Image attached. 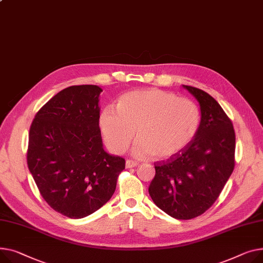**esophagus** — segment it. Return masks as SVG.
Returning a JSON list of instances; mask_svg holds the SVG:
<instances>
[{"label": "esophagus", "mask_w": 263, "mask_h": 263, "mask_svg": "<svg viewBox=\"0 0 263 263\" xmlns=\"http://www.w3.org/2000/svg\"><path fill=\"white\" fill-rule=\"evenodd\" d=\"M137 165H138V163L135 162V161H131V160L126 161V167L127 168H133V167H136Z\"/></svg>", "instance_id": "esophagus-1"}]
</instances>
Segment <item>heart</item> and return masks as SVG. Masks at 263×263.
I'll return each instance as SVG.
<instances>
[{"label": "heart", "instance_id": "obj_1", "mask_svg": "<svg viewBox=\"0 0 263 263\" xmlns=\"http://www.w3.org/2000/svg\"><path fill=\"white\" fill-rule=\"evenodd\" d=\"M201 121L197 103L177 94L159 90H139L121 95L117 110L104 108L99 128L114 153L127 150L135 135L133 153L165 160L185 149L195 138Z\"/></svg>", "mask_w": 263, "mask_h": 263}]
</instances>
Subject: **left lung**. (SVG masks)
<instances>
[{
    "label": "left lung",
    "mask_w": 263,
    "mask_h": 263,
    "mask_svg": "<svg viewBox=\"0 0 263 263\" xmlns=\"http://www.w3.org/2000/svg\"><path fill=\"white\" fill-rule=\"evenodd\" d=\"M183 87L200 104V127L185 149L154 164L149 195L170 217L189 220L216 202L230 179L235 167L236 136L231 119L215 98L197 87Z\"/></svg>",
    "instance_id": "1"
}]
</instances>
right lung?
<instances>
[{"label":"right lung","instance_id":"obj_1","mask_svg":"<svg viewBox=\"0 0 263 263\" xmlns=\"http://www.w3.org/2000/svg\"><path fill=\"white\" fill-rule=\"evenodd\" d=\"M99 86H68L49 99L29 130L27 165L47 204L71 219L89 216L113 196L122 157L103 149Z\"/></svg>","mask_w":263,"mask_h":263}]
</instances>
